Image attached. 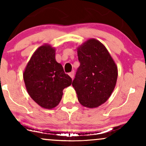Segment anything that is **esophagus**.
Wrapping results in <instances>:
<instances>
[{
	"label": "esophagus",
	"instance_id": "1",
	"mask_svg": "<svg viewBox=\"0 0 146 146\" xmlns=\"http://www.w3.org/2000/svg\"><path fill=\"white\" fill-rule=\"evenodd\" d=\"M68 75H69L70 77H71V78L72 79H73V77H74V71L70 72V73H68Z\"/></svg>",
	"mask_w": 146,
	"mask_h": 146
}]
</instances>
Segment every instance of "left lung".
Instances as JSON below:
<instances>
[{
    "label": "left lung",
    "mask_w": 146,
    "mask_h": 146,
    "mask_svg": "<svg viewBox=\"0 0 146 146\" xmlns=\"http://www.w3.org/2000/svg\"><path fill=\"white\" fill-rule=\"evenodd\" d=\"M80 65L72 86L80 103L95 108L107 101L117 79V67L106 48L100 42L90 39L78 49Z\"/></svg>",
    "instance_id": "8db88e82"
}]
</instances>
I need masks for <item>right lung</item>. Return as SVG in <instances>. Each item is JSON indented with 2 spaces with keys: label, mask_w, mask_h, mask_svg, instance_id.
I'll use <instances>...</instances> for the list:
<instances>
[{
  "label": "right lung",
  "mask_w": 146,
  "mask_h": 146,
  "mask_svg": "<svg viewBox=\"0 0 146 146\" xmlns=\"http://www.w3.org/2000/svg\"><path fill=\"white\" fill-rule=\"evenodd\" d=\"M55 50L49 45L40 46L35 51L23 73L28 93L42 108L51 109L60 103L64 88L72 79L57 62Z\"/></svg>",
  "instance_id": "right-lung-1"
}]
</instances>
